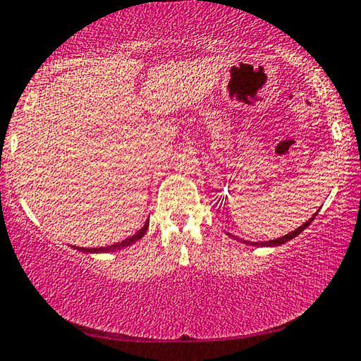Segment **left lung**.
<instances>
[{
  "mask_svg": "<svg viewBox=\"0 0 361 361\" xmlns=\"http://www.w3.org/2000/svg\"><path fill=\"white\" fill-rule=\"evenodd\" d=\"M316 216H317V212L311 217V219L304 222L302 226H299L298 229H294L293 232H289V233H286V235H283V237H280V238H275V240H268V242H250V240H242V238L233 237V235H231V233H229V235L233 237V238H237V240H240V242H243V243H248V245H257V247H278V245H283V243H286L288 240H291V238H294L296 235H299V233H301L304 229H306V227H307L309 224H311V222L314 221V217H316Z\"/></svg>",
  "mask_w": 361,
  "mask_h": 361,
  "instance_id": "left-lung-1",
  "label": "left lung"
}]
</instances>
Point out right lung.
I'll list each match as a JSON object with an SVG mask.
<instances>
[{
    "label": "right lung",
    "mask_w": 361,
    "mask_h": 361,
    "mask_svg": "<svg viewBox=\"0 0 361 361\" xmlns=\"http://www.w3.org/2000/svg\"><path fill=\"white\" fill-rule=\"evenodd\" d=\"M147 229H149V221H147L145 224H144V227H142V229L137 231V232L134 233V235L128 237V238H126V240H123V242L113 243V245H108V247L86 248V247H77V245H73L72 248H75V250H78V252H83V253H109V252H116V250H121V248H126V247L132 245V243H135L137 240H140V238L145 235Z\"/></svg>",
    "instance_id": "obj_1"
}]
</instances>
